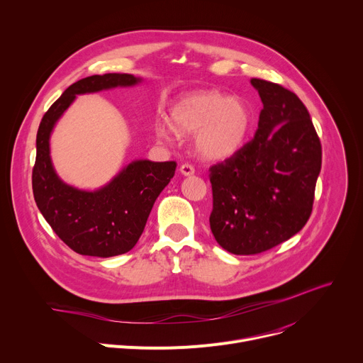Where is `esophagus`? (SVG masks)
I'll use <instances>...</instances> for the list:
<instances>
[{"label":"esophagus","mask_w":363,"mask_h":363,"mask_svg":"<svg viewBox=\"0 0 363 363\" xmlns=\"http://www.w3.org/2000/svg\"><path fill=\"white\" fill-rule=\"evenodd\" d=\"M179 172H181L182 175L188 177V175H192V174L195 172V169H194V167H192L191 164H182V165L179 167Z\"/></svg>","instance_id":"obj_1"}]
</instances>
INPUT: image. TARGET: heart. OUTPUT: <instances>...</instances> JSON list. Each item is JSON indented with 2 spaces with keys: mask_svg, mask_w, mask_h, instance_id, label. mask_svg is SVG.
<instances>
[{
  "mask_svg": "<svg viewBox=\"0 0 363 363\" xmlns=\"http://www.w3.org/2000/svg\"><path fill=\"white\" fill-rule=\"evenodd\" d=\"M250 108L241 99L217 90L181 96L169 108L168 123L158 121L155 132L161 140L195 133V149L208 161L233 157L244 145L251 128Z\"/></svg>",
  "mask_w": 363,
  "mask_h": 363,
  "instance_id": "1",
  "label": "heart"
}]
</instances>
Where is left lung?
<instances>
[{
  "label": "left lung",
  "instance_id": "left-lung-1",
  "mask_svg": "<svg viewBox=\"0 0 363 363\" xmlns=\"http://www.w3.org/2000/svg\"><path fill=\"white\" fill-rule=\"evenodd\" d=\"M263 109L258 129L233 157L210 167L217 242L238 255L297 234L313 210L322 145L303 101L279 83L251 79Z\"/></svg>",
  "mask_w": 363,
  "mask_h": 363
}]
</instances>
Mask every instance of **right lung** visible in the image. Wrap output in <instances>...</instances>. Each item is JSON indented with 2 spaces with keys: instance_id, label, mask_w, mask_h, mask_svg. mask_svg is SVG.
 <instances>
[{
  "instance_id": "add662e5",
  "label": "right lung",
  "mask_w": 363,
  "mask_h": 363,
  "mask_svg": "<svg viewBox=\"0 0 363 363\" xmlns=\"http://www.w3.org/2000/svg\"><path fill=\"white\" fill-rule=\"evenodd\" d=\"M138 82L132 74L119 73L84 77L69 86L50 106L37 130L31 177L35 203L59 238L82 255L112 257L132 250L143 233L155 199L174 177L177 162L136 161L105 188L84 192L63 184L56 175L50 161V133L76 94Z\"/></svg>"
}]
</instances>
